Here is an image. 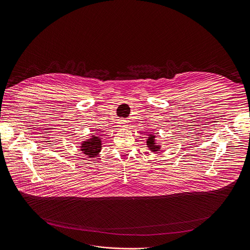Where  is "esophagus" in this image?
<instances>
[{
  "label": "esophagus",
  "instance_id": "esophagus-1",
  "mask_svg": "<svg viewBox=\"0 0 250 250\" xmlns=\"http://www.w3.org/2000/svg\"><path fill=\"white\" fill-rule=\"evenodd\" d=\"M120 124H121V126H124V125H125V122H124V121H122Z\"/></svg>",
  "mask_w": 250,
  "mask_h": 250
}]
</instances>
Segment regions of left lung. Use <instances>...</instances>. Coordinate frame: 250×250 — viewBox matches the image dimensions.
Masks as SVG:
<instances>
[{"mask_svg":"<svg viewBox=\"0 0 250 250\" xmlns=\"http://www.w3.org/2000/svg\"><path fill=\"white\" fill-rule=\"evenodd\" d=\"M146 137H147L146 138V147H148V149L151 152H154V153L160 152L162 146L160 144H157V142L155 140L156 135L151 132V133H147Z\"/></svg>","mask_w":250,"mask_h":250,"instance_id":"8db88e82","label":"left lung"}]
</instances>
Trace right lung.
Listing matches in <instances>:
<instances>
[{
    "label": "right lung",
    "instance_id": "1",
    "mask_svg": "<svg viewBox=\"0 0 250 250\" xmlns=\"http://www.w3.org/2000/svg\"><path fill=\"white\" fill-rule=\"evenodd\" d=\"M103 139L98 134L90 133V137L82 142L80 148L81 151L89 158L97 157L103 148Z\"/></svg>",
    "mask_w": 250,
    "mask_h": 250
}]
</instances>
